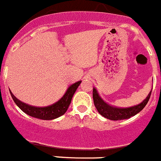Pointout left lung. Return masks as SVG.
Returning <instances> with one entry per match:
<instances>
[{
    "mask_svg": "<svg viewBox=\"0 0 161 161\" xmlns=\"http://www.w3.org/2000/svg\"><path fill=\"white\" fill-rule=\"evenodd\" d=\"M151 93H152V91H150L147 97L145 98L141 103L138 104L136 106L126 108H120L113 106L107 104L106 102H104L103 99L101 97L98 93L97 90L95 88H93V102H94V106L97 109L98 113L102 115L104 118L114 121L130 119V117L135 116L138 113H139L148 102Z\"/></svg>",
    "mask_w": 161,
    "mask_h": 161,
    "instance_id": "8db88e82",
    "label": "left lung"
}]
</instances>
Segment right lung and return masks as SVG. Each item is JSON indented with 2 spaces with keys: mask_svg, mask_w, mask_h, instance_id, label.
<instances>
[{
  "mask_svg": "<svg viewBox=\"0 0 161 161\" xmlns=\"http://www.w3.org/2000/svg\"><path fill=\"white\" fill-rule=\"evenodd\" d=\"M80 83L81 81L80 80L71 85L68 88L64 95L58 102L45 107H35V106H30L28 104H25L18 100L11 92L10 94L17 106L26 114L30 115L31 117L36 118V119H42V120H52V119L60 117L66 113L67 109L71 103L72 97Z\"/></svg>",
  "mask_w": 161,
  "mask_h": 161,
  "instance_id": "add662e5",
  "label": "right lung"
}]
</instances>
